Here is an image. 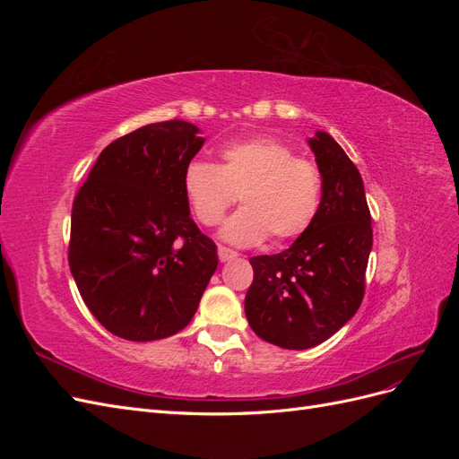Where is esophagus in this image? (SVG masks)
Listing matches in <instances>:
<instances>
[{"instance_id":"obj_1","label":"esophagus","mask_w":459,"mask_h":459,"mask_svg":"<svg viewBox=\"0 0 459 459\" xmlns=\"http://www.w3.org/2000/svg\"><path fill=\"white\" fill-rule=\"evenodd\" d=\"M218 258H220V262H230V260H233V258H238V253L235 251H231V248H228V247H218Z\"/></svg>"}]
</instances>
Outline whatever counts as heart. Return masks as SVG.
<instances>
[{
    "label": "heart",
    "instance_id": "heart-1",
    "mask_svg": "<svg viewBox=\"0 0 459 459\" xmlns=\"http://www.w3.org/2000/svg\"><path fill=\"white\" fill-rule=\"evenodd\" d=\"M184 195L203 226H216L239 195L235 212L220 235L231 245L248 247L272 238L275 245L307 231L322 204L324 179L317 166L295 157L272 137L231 142L218 162L193 160L184 172Z\"/></svg>",
    "mask_w": 459,
    "mask_h": 459
}]
</instances>
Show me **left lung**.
<instances>
[{
	"mask_svg": "<svg viewBox=\"0 0 459 459\" xmlns=\"http://www.w3.org/2000/svg\"><path fill=\"white\" fill-rule=\"evenodd\" d=\"M322 172V204L312 226L280 255L253 256L245 297L248 325L264 341L304 351L327 341L364 299L373 245L362 176L327 132L308 140Z\"/></svg>",
	"mask_w": 459,
	"mask_h": 459,
	"instance_id": "left-lung-1",
	"label": "left lung"
}]
</instances>
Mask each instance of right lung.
Here are the masks:
<instances>
[{"label":"right lung","instance_id":"1","mask_svg":"<svg viewBox=\"0 0 459 459\" xmlns=\"http://www.w3.org/2000/svg\"><path fill=\"white\" fill-rule=\"evenodd\" d=\"M199 132L166 120L122 135L76 193L68 266L90 312L120 339L176 335L216 272V245L191 220L182 186Z\"/></svg>","mask_w":459,"mask_h":459}]
</instances>
